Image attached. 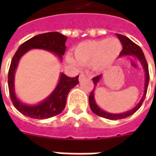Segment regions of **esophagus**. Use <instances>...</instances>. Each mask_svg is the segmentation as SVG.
I'll return each mask as SVG.
<instances>
[{"instance_id":"34e87169","label":"esophagus","mask_w":156,"mask_h":156,"mask_svg":"<svg viewBox=\"0 0 156 156\" xmlns=\"http://www.w3.org/2000/svg\"><path fill=\"white\" fill-rule=\"evenodd\" d=\"M87 78V76L85 75V74H83V73H81L80 75H79V78H78V80H79V82H82V81L84 79V78Z\"/></svg>"}]
</instances>
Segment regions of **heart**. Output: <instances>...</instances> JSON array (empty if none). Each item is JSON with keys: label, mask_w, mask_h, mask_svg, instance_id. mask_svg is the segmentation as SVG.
I'll use <instances>...</instances> for the list:
<instances>
[{"label": "heart", "mask_w": 156, "mask_h": 156, "mask_svg": "<svg viewBox=\"0 0 156 156\" xmlns=\"http://www.w3.org/2000/svg\"><path fill=\"white\" fill-rule=\"evenodd\" d=\"M122 46L116 38L87 40L73 48V57L67 55V61L72 65H87L94 71L102 72L110 68L121 52Z\"/></svg>", "instance_id": "1"}]
</instances>
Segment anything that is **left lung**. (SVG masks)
Returning a JSON list of instances; mask_svg holds the SVG:
<instances>
[{
  "label": "left lung",
  "mask_w": 156,
  "mask_h": 156,
  "mask_svg": "<svg viewBox=\"0 0 156 156\" xmlns=\"http://www.w3.org/2000/svg\"><path fill=\"white\" fill-rule=\"evenodd\" d=\"M117 37L121 41L123 49L120 53V56H135L138 59V61H140L141 65L143 66V70L145 73V86H144V93L142 99L140 101L138 102V104L136 105L133 108L130 109L129 111H127L123 113H119V114H113L108 112L104 111L100 108V107L98 106L96 104V101L95 100V90L96 88V86L100 82V78L102 77V74L98 75L95 78H92L93 83H94V89L91 90L90 95H89V104H90V109L92 110V112L95 114L98 115V116H102L106 119H109V120H120V119H124L126 117L133 115L135 112H137L139 109L142 104H143V101L145 100L146 95H147V87H148V83H149V79H150V76H149V69H148V65L147 62V60L145 58V56L143 54V50L141 49V48L137 45L136 44L130 40L128 37L124 36L120 34H116Z\"/></svg>",
  "instance_id": "8db88e82"
}]
</instances>
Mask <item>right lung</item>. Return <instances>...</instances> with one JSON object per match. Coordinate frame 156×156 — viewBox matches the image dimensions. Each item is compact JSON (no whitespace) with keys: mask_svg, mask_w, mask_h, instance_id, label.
<instances>
[{"mask_svg":"<svg viewBox=\"0 0 156 156\" xmlns=\"http://www.w3.org/2000/svg\"><path fill=\"white\" fill-rule=\"evenodd\" d=\"M66 36L56 31L40 34L21 44L14 54L9 69V91L13 106L24 116L35 119H47L58 115L66 107V99L69 90L79 83L78 75L74 78H69L65 73H61L58 84L53 91L45 100L38 104L29 105L24 104L21 102L16 96L14 76L21 57L29 50L37 48L53 52L61 61H62V56L66 49Z\"/></svg>","mask_w":156,"mask_h":156,"instance_id":"add662e5","label":"right lung"}]
</instances>
